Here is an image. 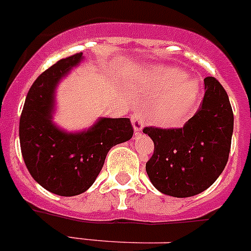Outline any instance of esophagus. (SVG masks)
<instances>
[{
  "mask_svg": "<svg viewBox=\"0 0 251 251\" xmlns=\"http://www.w3.org/2000/svg\"><path fill=\"white\" fill-rule=\"evenodd\" d=\"M130 119H132L133 128L136 132H139L143 128V124H145V121H143V114L141 112H134L132 115H130Z\"/></svg>",
  "mask_w": 251,
  "mask_h": 251,
  "instance_id": "1",
  "label": "esophagus"
}]
</instances>
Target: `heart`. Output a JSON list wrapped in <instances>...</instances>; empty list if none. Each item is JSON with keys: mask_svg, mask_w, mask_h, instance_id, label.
<instances>
[{"mask_svg": "<svg viewBox=\"0 0 251 251\" xmlns=\"http://www.w3.org/2000/svg\"><path fill=\"white\" fill-rule=\"evenodd\" d=\"M178 69L153 68L142 79V89L147 93L165 92L151 106L152 118L159 124H174L191 109L200 93L195 79H183Z\"/></svg>", "mask_w": 251, "mask_h": 251, "instance_id": "obj_1", "label": "heart"}]
</instances>
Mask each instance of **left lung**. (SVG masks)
<instances>
[{
	"label": "left lung",
	"instance_id": "1",
	"mask_svg": "<svg viewBox=\"0 0 251 251\" xmlns=\"http://www.w3.org/2000/svg\"><path fill=\"white\" fill-rule=\"evenodd\" d=\"M205 95L181 128L145 127L154 143L146 171L162 194L190 197L205 191L229 159L234 114L227 93L214 76L203 79Z\"/></svg>",
	"mask_w": 251,
	"mask_h": 251
}]
</instances>
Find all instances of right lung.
Instances as JSON below:
<instances>
[{
  "label": "right lung",
  "mask_w": 251,
  "mask_h": 251,
  "mask_svg": "<svg viewBox=\"0 0 251 251\" xmlns=\"http://www.w3.org/2000/svg\"><path fill=\"white\" fill-rule=\"evenodd\" d=\"M83 52L59 60L40 74L26 95L20 117V145L28 172L60 196H76L94 183L112 147L132 138L129 118H101L90 129L65 133L51 123L57 81L77 65Z\"/></svg>",
  "instance_id": "add662e5"
}]
</instances>
